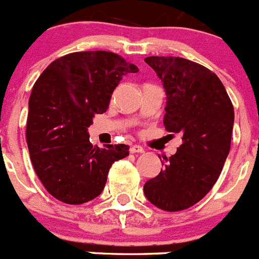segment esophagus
I'll return each mask as SVG.
<instances>
[{
  "instance_id": "obj_1",
  "label": "esophagus",
  "mask_w": 259,
  "mask_h": 259,
  "mask_svg": "<svg viewBox=\"0 0 259 259\" xmlns=\"http://www.w3.org/2000/svg\"><path fill=\"white\" fill-rule=\"evenodd\" d=\"M130 152L131 153H144L145 150H144L143 146H140V145H132L131 148H130Z\"/></svg>"
}]
</instances>
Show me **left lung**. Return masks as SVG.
I'll return each instance as SVG.
<instances>
[{
  "instance_id": "8db88e82",
  "label": "left lung",
  "mask_w": 259,
  "mask_h": 259,
  "mask_svg": "<svg viewBox=\"0 0 259 259\" xmlns=\"http://www.w3.org/2000/svg\"><path fill=\"white\" fill-rule=\"evenodd\" d=\"M166 92L163 124L183 144L144 185L145 197L166 211L188 209L218 180L231 148L235 113L226 88L209 68L180 57H148ZM163 166V162H162Z\"/></svg>"
}]
</instances>
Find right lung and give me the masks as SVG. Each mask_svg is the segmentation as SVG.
<instances>
[{"label": "right lung", "mask_w": 259, "mask_h": 259, "mask_svg": "<svg viewBox=\"0 0 259 259\" xmlns=\"http://www.w3.org/2000/svg\"><path fill=\"white\" fill-rule=\"evenodd\" d=\"M139 68L111 52L71 53L44 70L28 101L27 145L32 166L53 197L70 205L104 191L110 167L128 155L124 144L89 141L95 114L105 113L123 76Z\"/></svg>", "instance_id": "add662e5"}]
</instances>
